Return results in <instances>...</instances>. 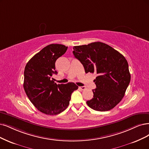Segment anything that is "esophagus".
Returning a JSON list of instances; mask_svg holds the SVG:
<instances>
[{"instance_id":"esophagus-1","label":"esophagus","mask_w":149,"mask_h":149,"mask_svg":"<svg viewBox=\"0 0 149 149\" xmlns=\"http://www.w3.org/2000/svg\"><path fill=\"white\" fill-rule=\"evenodd\" d=\"M79 88L81 90H85L86 88H85V86H79Z\"/></svg>"}]
</instances>
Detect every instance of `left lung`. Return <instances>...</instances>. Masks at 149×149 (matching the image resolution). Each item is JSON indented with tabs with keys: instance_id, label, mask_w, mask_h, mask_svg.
<instances>
[{
	"instance_id": "obj_1",
	"label": "left lung",
	"mask_w": 149,
	"mask_h": 149,
	"mask_svg": "<svg viewBox=\"0 0 149 149\" xmlns=\"http://www.w3.org/2000/svg\"><path fill=\"white\" fill-rule=\"evenodd\" d=\"M73 54L83 64L86 73L97 74L93 97L86 103L97 111H108L123 97L131 80L127 61L107 44L93 42L75 46Z\"/></svg>"
}]
</instances>
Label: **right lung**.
<instances>
[{
    "instance_id": "right-lung-1",
    "label": "right lung",
    "mask_w": 149,
    "mask_h": 149,
    "mask_svg": "<svg viewBox=\"0 0 149 149\" xmlns=\"http://www.w3.org/2000/svg\"><path fill=\"white\" fill-rule=\"evenodd\" d=\"M68 49L61 44H50L36 54L26 65L24 89L31 102L40 112L49 115L63 112L69 106L72 92L78 86L70 82L57 85L52 80L55 62Z\"/></svg>"
}]
</instances>
